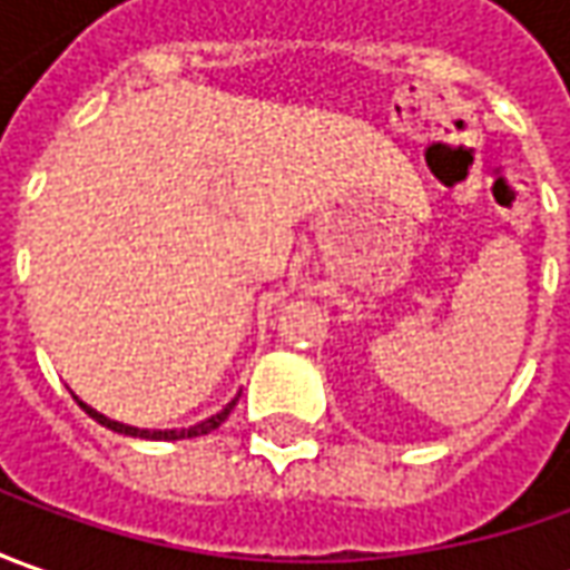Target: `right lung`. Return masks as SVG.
Returning <instances> with one entry per match:
<instances>
[{"label":"right lung","mask_w":570,"mask_h":570,"mask_svg":"<svg viewBox=\"0 0 570 570\" xmlns=\"http://www.w3.org/2000/svg\"><path fill=\"white\" fill-rule=\"evenodd\" d=\"M239 401V397H236ZM236 401H229L220 410V413H214L210 420L205 422H198V425H188V429H164V432H150V429H135V425H126V422H112L107 420L104 413H97V410H90L88 406V413L94 416V420L100 422V425H107V429H112V432H122V435H138V439H157V442H176V439H195V435H207V432H214L220 422L229 416V410L236 406Z\"/></svg>","instance_id":"right-lung-1"}]
</instances>
